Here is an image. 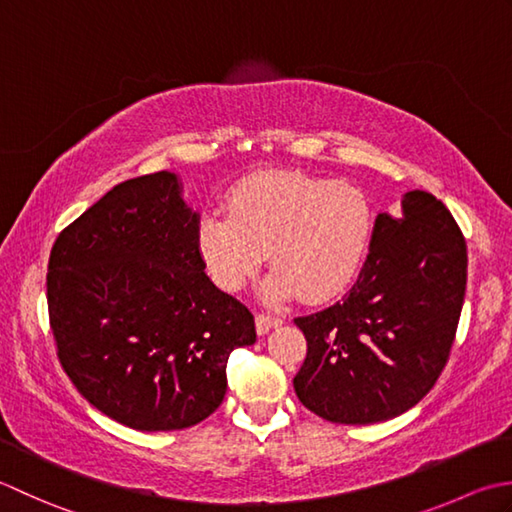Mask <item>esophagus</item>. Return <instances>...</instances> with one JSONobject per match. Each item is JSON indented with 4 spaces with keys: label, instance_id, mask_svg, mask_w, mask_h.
<instances>
[{
    "label": "esophagus",
    "instance_id": "34e87169",
    "mask_svg": "<svg viewBox=\"0 0 512 512\" xmlns=\"http://www.w3.org/2000/svg\"><path fill=\"white\" fill-rule=\"evenodd\" d=\"M278 318L276 316H269V314H263V311H258L256 314V331L260 333V336H265V333L278 325Z\"/></svg>",
    "mask_w": 512,
    "mask_h": 512
}]
</instances>
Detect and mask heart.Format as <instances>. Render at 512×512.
I'll list each match as a JSON object with an SVG mask.
<instances>
[{
	"label": "heart",
	"mask_w": 512,
	"mask_h": 512,
	"mask_svg": "<svg viewBox=\"0 0 512 512\" xmlns=\"http://www.w3.org/2000/svg\"><path fill=\"white\" fill-rule=\"evenodd\" d=\"M375 232V207L353 183L300 172H269L229 198V214L210 212L198 227V247L214 283L243 289L265 252L274 267L263 285L271 302L300 294L322 300L360 271Z\"/></svg>",
	"instance_id": "1"
}]
</instances>
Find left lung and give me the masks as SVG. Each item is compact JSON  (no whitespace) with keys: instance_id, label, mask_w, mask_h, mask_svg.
<instances>
[{"instance_id":"8db88e82","label":"left lung","mask_w":512,"mask_h":512,"mask_svg":"<svg viewBox=\"0 0 512 512\" xmlns=\"http://www.w3.org/2000/svg\"><path fill=\"white\" fill-rule=\"evenodd\" d=\"M466 241L446 205L406 192L402 214H378L349 294L294 318L307 358L298 400L322 420L373 424L409 411L446 367L466 291Z\"/></svg>"}]
</instances>
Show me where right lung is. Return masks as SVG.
Segmentation results:
<instances>
[{
    "instance_id": "obj_1",
    "label": "right lung",
    "mask_w": 512,
    "mask_h": 512,
    "mask_svg": "<svg viewBox=\"0 0 512 512\" xmlns=\"http://www.w3.org/2000/svg\"><path fill=\"white\" fill-rule=\"evenodd\" d=\"M48 316L57 356L95 409L137 431L203 422L254 316L205 274L198 214L172 172L123 181L52 245Z\"/></svg>"
}]
</instances>
